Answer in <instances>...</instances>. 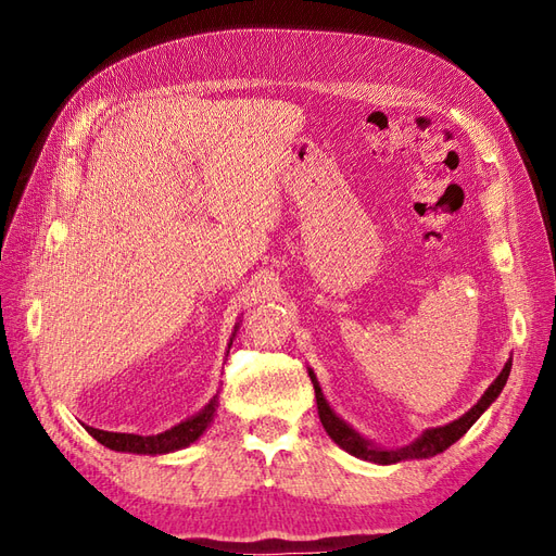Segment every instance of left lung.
<instances>
[{"label":"left lung","instance_id":"left-lung-1","mask_svg":"<svg viewBox=\"0 0 556 556\" xmlns=\"http://www.w3.org/2000/svg\"><path fill=\"white\" fill-rule=\"evenodd\" d=\"M509 368H511V359H507L505 368L497 376L491 388L483 392L481 400L467 410L465 416H460L458 420H453L448 425H441V427H432V430H425L416 441H410L408 446L402 448H380L371 441L364 439L357 430H352V427L333 414V408L329 406V402L324 400V392L317 382V376L312 374L309 368V378H312V386H315V396H317V410H319V420L324 425L326 434H329L340 448H345L348 453H352L354 458H362L368 463H378V465H392V463H400V460H410V458H432V455L446 451L451 444H455L469 427H472L479 416L486 410L495 400L497 394L503 392L505 382L509 378Z\"/></svg>","mask_w":556,"mask_h":556}]
</instances>
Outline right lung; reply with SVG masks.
Returning <instances> with one entry per match:
<instances>
[{"label": "right lung", "mask_w": 556, "mask_h": 556, "mask_svg": "<svg viewBox=\"0 0 556 556\" xmlns=\"http://www.w3.org/2000/svg\"><path fill=\"white\" fill-rule=\"evenodd\" d=\"M235 329H237V326H235ZM235 333H232V338H235ZM232 338H230V345H227V348H232ZM227 352H230V350H227ZM216 406H218V396H213V400L202 410H199L197 416L178 422L176 427H170V430H166L162 434L140 437V434H124V432H105V430H96V427H87V432L96 441H101L103 446H108L112 451L140 453V455L174 453V451L190 446L192 441H197L199 437L206 432V427L211 425L213 416H216Z\"/></svg>", "instance_id": "right-lung-1"}]
</instances>
